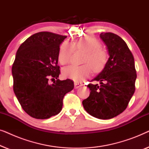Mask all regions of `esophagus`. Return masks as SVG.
Segmentation results:
<instances>
[{"instance_id":"34e87169","label":"esophagus","mask_w":149,"mask_h":149,"mask_svg":"<svg viewBox=\"0 0 149 149\" xmlns=\"http://www.w3.org/2000/svg\"><path fill=\"white\" fill-rule=\"evenodd\" d=\"M81 86H82V84L79 83V82H74V88L77 89L79 87H80Z\"/></svg>"}]
</instances>
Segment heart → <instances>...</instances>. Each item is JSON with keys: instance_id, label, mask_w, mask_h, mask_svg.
<instances>
[{"instance_id": "heart-1", "label": "heart", "mask_w": 149, "mask_h": 149, "mask_svg": "<svg viewBox=\"0 0 149 149\" xmlns=\"http://www.w3.org/2000/svg\"><path fill=\"white\" fill-rule=\"evenodd\" d=\"M74 49L85 53L83 59V63L85 64L64 68L62 74L66 78L74 81H81L91 74V69L93 72L99 73L107 66L109 60L107 52L102 48L100 41L93 36L78 38L73 42L72 45L68 42H63L58 56V62L60 64L66 65L70 62Z\"/></svg>"}]
</instances>
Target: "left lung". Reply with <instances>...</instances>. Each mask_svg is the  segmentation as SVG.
Here are the masks:
<instances>
[{"instance_id": "obj_1", "label": "left lung", "mask_w": 149, "mask_h": 149, "mask_svg": "<svg viewBox=\"0 0 149 149\" xmlns=\"http://www.w3.org/2000/svg\"><path fill=\"white\" fill-rule=\"evenodd\" d=\"M100 36L110 57L104 69L92 80L100 85L89 83L90 94L82 103L89 115L109 119L126 109L135 91L137 74L134 56L126 42L111 32H102Z\"/></svg>"}]
</instances>
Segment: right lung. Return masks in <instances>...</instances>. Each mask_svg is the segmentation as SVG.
<instances>
[{
	"instance_id": "add662e5",
	"label": "right lung",
	"mask_w": 149,
	"mask_h": 149,
	"mask_svg": "<svg viewBox=\"0 0 149 149\" xmlns=\"http://www.w3.org/2000/svg\"><path fill=\"white\" fill-rule=\"evenodd\" d=\"M66 38L40 32L19 46L12 66L13 91L22 109L30 117L49 119L60 113L64 95L74 88L70 79L60 81L58 65L60 45ZM56 79L49 84V79Z\"/></svg>"
}]
</instances>
